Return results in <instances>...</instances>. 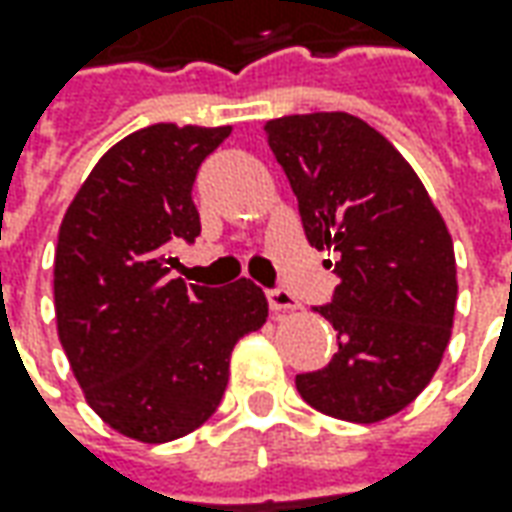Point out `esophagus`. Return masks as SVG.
Returning a JSON list of instances; mask_svg holds the SVG:
<instances>
[{
	"label": "esophagus",
	"mask_w": 512,
	"mask_h": 512,
	"mask_svg": "<svg viewBox=\"0 0 512 512\" xmlns=\"http://www.w3.org/2000/svg\"><path fill=\"white\" fill-rule=\"evenodd\" d=\"M266 297H269V309L272 311H294L300 303L294 300V294L286 289H269L266 291Z\"/></svg>",
	"instance_id": "esophagus-1"
}]
</instances>
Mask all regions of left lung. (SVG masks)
Listing matches in <instances>:
<instances>
[{"instance_id":"8db88e82","label":"left lung","mask_w":512,"mask_h":512,"mask_svg":"<svg viewBox=\"0 0 512 512\" xmlns=\"http://www.w3.org/2000/svg\"><path fill=\"white\" fill-rule=\"evenodd\" d=\"M266 135L306 238L334 252L340 277L331 300L314 309L340 348L326 368L297 374V391L345 422L399 414L448 348L456 309L448 226L411 164L357 115H283Z\"/></svg>"}]
</instances>
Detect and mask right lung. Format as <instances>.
Here are the masks:
<instances>
[{"label":"right lung","instance_id":"right-lung-1","mask_svg":"<svg viewBox=\"0 0 512 512\" xmlns=\"http://www.w3.org/2000/svg\"><path fill=\"white\" fill-rule=\"evenodd\" d=\"M232 127L152 124L101 155L67 206L53 297L81 391L110 428L172 442L221 405L229 354L269 317L252 280L209 289L172 277V246L195 243L192 184Z\"/></svg>","mask_w":512,"mask_h":512}]
</instances>
